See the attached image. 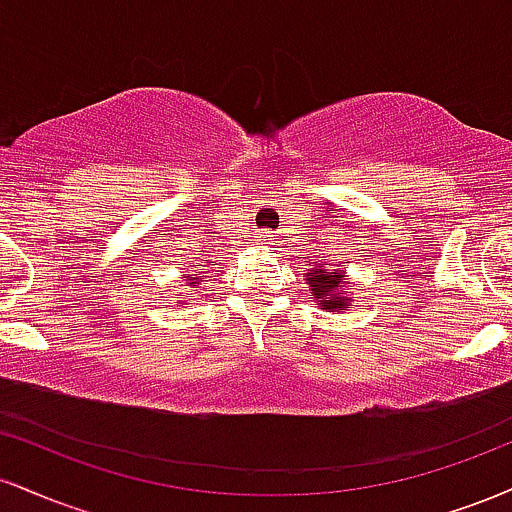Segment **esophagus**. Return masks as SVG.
<instances>
[{
    "label": "esophagus",
    "instance_id": "34e87169",
    "mask_svg": "<svg viewBox=\"0 0 512 512\" xmlns=\"http://www.w3.org/2000/svg\"><path fill=\"white\" fill-rule=\"evenodd\" d=\"M272 240H274L272 231H260V233H257V236H255L257 248H267V245H272Z\"/></svg>",
    "mask_w": 512,
    "mask_h": 512
}]
</instances>
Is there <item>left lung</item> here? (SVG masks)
<instances>
[{
  "mask_svg": "<svg viewBox=\"0 0 512 512\" xmlns=\"http://www.w3.org/2000/svg\"><path fill=\"white\" fill-rule=\"evenodd\" d=\"M344 264H313V269H308V284L313 291V298L327 313H342L346 305L351 303V298L342 293L344 281Z\"/></svg>",
  "mask_w": 512,
  "mask_h": 512,
  "instance_id": "left-lung-1",
  "label": "left lung"
}]
</instances>
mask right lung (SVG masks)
<instances>
[{
	"mask_svg": "<svg viewBox=\"0 0 512 512\" xmlns=\"http://www.w3.org/2000/svg\"><path fill=\"white\" fill-rule=\"evenodd\" d=\"M204 262H207V260H204ZM190 267L192 269H187V272L182 274V281H185V284L190 286V289H199V281H202V279H199V274H202V272H199V269H202L204 264H199V260H197V262H192Z\"/></svg>",
	"mask_w": 512,
	"mask_h": 512,
	"instance_id": "add662e5",
	"label": "right lung"
}]
</instances>
